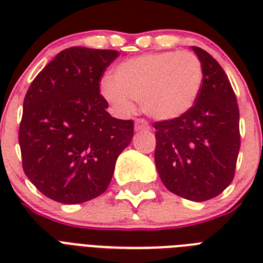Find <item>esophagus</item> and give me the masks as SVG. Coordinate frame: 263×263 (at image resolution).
I'll return each instance as SVG.
<instances>
[{"label":"esophagus","mask_w":263,"mask_h":263,"mask_svg":"<svg viewBox=\"0 0 263 263\" xmlns=\"http://www.w3.org/2000/svg\"><path fill=\"white\" fill-rule=\"evenodd\" d=\"M148 128L150 127L144 120H136L135 121V131H146Z\"/></svg>","instance_id":"34e87169"}]
</instances>
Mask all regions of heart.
Segmentation results:
<instances>
[{"mask_svg": "<svg viewBox=\"0 0 263 263\" xmlns=\"http://www.w3.org/2000/svg\"><path fill=\"white\" fill-rule=\"evenodd\" d=\"M203 68L191 51H158L120 63L101 94L116 110L128 115L140 102L144 115L160 121L179 119L191 110L202 90Z\"/></svg>", "mask_w": 263, "mask_h": 263, "instance_id": "1", "label": "heart"}]
</instances>
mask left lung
Wrapping results in <instances>:
<instances>
[{
	"label": "left lung",
	"instance_id": "obj_1",
	"mask_svg": "<svg viewBox=\"0 0 263 263\" xmlns=\"http://www.w3.org/2000/svg\"><path fill=\"white\" fill-rule=\"evenodd\" d=\"M192 50L203 68L202 90L188 113L154 123V160L169 191L203 202L232 183L240 148L239 107L220 64L200 47Z\"/></svg>",
	"mask_w": 263,
	"mask_h": 263
}]
</instances>
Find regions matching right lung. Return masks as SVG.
Listing matches in <instances>:
<instances>
[{"label": "right lung", "mask_w": 263, "mask_h": 263, "mask_svg": "<svg viewBox=\"0 0 263 263\" xmlns=\"http://www.w3.org/2000/svg\"><path fill=\"white\" fill-rule=\"evenodd\" d=\"M116 50L69 47L39 72L27 91L18 129L23 169L43 195L75 204L106 191L134 123L106 111L99 94Z\"/></svg>", "instance_id": "add662e5"}]
</instances>
